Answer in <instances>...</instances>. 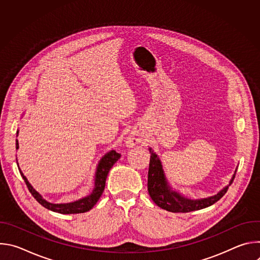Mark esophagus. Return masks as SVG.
<instances>
[{
	"mask_svg": "<svg viewBox=\"0 0 260 260\" xmlns=\"http://www.w3.org/2000/svg\"><path fill=\"white\" fill-rule=\"evenodd\" d=\"M140 142H141V138L137 135H129L126 139V145L128 147H133V146H135L136 144H138Z\"/></svg>",
	"mask_w": 260,
	"mask_h": 260,
	"instance_id": "obj_1",
	"label": "esophagus"
}]
</instances>
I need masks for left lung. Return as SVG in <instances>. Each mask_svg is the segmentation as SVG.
<instances>
[{
	"instance_id": "obj_1",
	"label": "left lung",
	"mask_w": 260,
	"mask_h": 260,
	"mask_svg": "<svg viewBox=\"0 0 260 260\" xmlns=\"http://www.w3.org/2000/svg\"><path fill=\"white\" fill-rule=\"evenodd\" d=\"M150 162L149 170H148V192H149L152 201L161 209L167 210L173 213H188L197 210H201L207 207L212 206L216 202H218L222 197H223L229 186L223 190H221L214 197L191 201L189 199H185L178 194L175 191H172L169 187V185L166 181L162 167L159 158L153 151L150 149ZM235 176L233 177L230 185L233 183Z\"/></svg>"
}]
</instances>
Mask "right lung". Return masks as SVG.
Listing matches in <instances>:
<instances>
[{"mask_svg":"<svg viewBox=\"0 0 260 260\" xmlns=\"http://www.w3.org/2000/svg\"><path fill=\"white\" fill-rule=\"evenodd\" d=\"M16 149H18L17 140H16ZM119 158H120V154L117 153L114 150L107 153L101 159V161L99 164L96 174H95V185H94V189H93L92 193L90 196L80 200V201L70 203V204H51V203H48L47 201H45L41 197V194H39L32 188V186L28 183L27 179L22 174V172L19 168H18V170H19V172H20V174H21V176H22V178H23V180L26 184L27 189L31 193V196L36 199L37 202H38L40 205H42L44 208H46L50 211H53V212L60 213V214H78V213H84V212L89 211L98 203L99 199L101 198V196L104 191L108 173L111 170V168L113 167V165Z\"/></svg>","mask_w":260,"mask_h":260,"instance_id":"right-lung-1","label":"right lung"}]
</instances>
